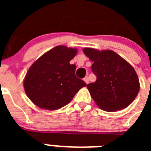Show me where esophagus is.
I'll return each instance as SVG.
<instances>
[{"mask_svg": "<svg viewBox=\"0 0 151 151\" xmlns=\"http://www.w3.org/2000/svg\"><path fill=\"white\" fill-rule=\"evenodd\" d=\"M84 81H85V82L86 84H88L89 82V79H88V76H85V78H84Z\"/></svg>", "mask_w": 151, "mask_h": 151, "instance_id": "34e87169", "label": "esophagus"}]
</instances>
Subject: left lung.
<instances>
[{"instance_id":"1","label":"left lung","mask_w":151,"mask_h":151,"mask_svg":"<svg viewBox=\"0 0 151 151\" xmlns=\"http://www.w3.org/2000/svg\"><path fill=\"white\" fill-rule=\"evenodd\" d=\"M84 54L93 62L95 82L87 85L91 96L101 110L115 112L127 107L140 89L134 68L113 50L85 47Z\"/></svg>"}]
</instances>
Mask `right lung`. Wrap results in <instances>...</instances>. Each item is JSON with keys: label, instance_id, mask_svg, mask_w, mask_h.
I'll return each mask as SVG.
<instances>
[{"label": "right lung", "instance_id": "right-lung-1", "mask_svg": "<svg viewBox=\"0 0 151 151\" xmlns=\"http://www.w3.org/2000/svg\"><path fill=\"white\" fill-rule=\"evenodd\" d=\"M77 49L59 45L39 57L30 66L24 79V89L36 106L48 110L68 104L86 86L76 76V66L69 62Z\"/></svg>", "mask_w": 151, "mask_h": 151}]
</instances>
